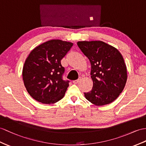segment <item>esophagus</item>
<instances>
[{
  "mask_svg": "<svg viewBox=\"0 0 146 146\" xmlns=\"http://www.w3.org/2000/svg\"><path fill=\"white\" fill-rule=\"evenodd\" d=\"M81 80V78L80 77H79V79H78L77 80H74L72 82L74 83V84H78L79 82Z\"/></svg>",
  "mask_w": 146,
  "mask_h": 146,
  "instance_id": "esophagus-1",
  "label": "esophagus"
}]
</instances>
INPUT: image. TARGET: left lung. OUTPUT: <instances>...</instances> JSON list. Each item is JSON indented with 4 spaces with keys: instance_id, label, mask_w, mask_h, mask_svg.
<instances>
[{
    "instance_id": "obj_1",
    "label": "left lung",
    "mask_w": 146,
    "mask_h": 146,
    "mask_svg": "<svg viewBox=\"0 0 146 146\" xmlns=\"http://www.w3.org/2000/svg\"><path fill=\"white\" fill-rule=\"evenodd\" d=\"M77 45L91 64L92 90L84 93L92 104H111L123 92L127 80V69L119 51L102 41H78Z\"/></svg>"
}]
</instances>
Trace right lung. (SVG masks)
Listing matches in <instances>:
<instances>
[{
  "mask_svg": "<svg viewBox=\"0 0 146 146\" xmlns=\"http://www.w3.org/2000/svg\"><path fill=\"white\" fill-rule=\"evenodd\" d=\"M73 43L51 40L33 49L23 67V80L28 94L36 101L52 104L64 97L69 80H64L61 63Z\"/></svg>",
  "mask_w": 146,
  "mask_h": 146,
  "instance_id": "add662e5",
  "label": "right lung"
}]
</instances>
